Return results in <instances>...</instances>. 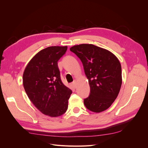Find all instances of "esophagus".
I'll return each instance as SVG.
<instances>
[{
    "label": "esophagus",
    "mask_w": 148,
    "mask_h": 148,
    "mask_svg": "<svg viewBox=\"0 0 148 148\" xmlns=\"http://www.w3.org/2000/svg\"><path fill=\"white\" fill-rule=\"evenodd\" d=\"M72 84L75 88H77V81H76V80H74L73 82L72 83Z\"/></svg>",
    "instance_id": "34e87169"
}]
</instances>
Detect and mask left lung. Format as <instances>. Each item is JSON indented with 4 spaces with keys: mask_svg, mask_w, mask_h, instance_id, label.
Instances as JSON below:
<instances>
[{
    "mask_svg": "<svg viewBox=\"0 0 148 148\" xmlns=\"http://www.w3.org/2000/svg\"><path fill=\"white\" fill-rule=\"evenodd\" d=\"M70 50L81 60L90 86L84 106L94 112L106 110L117 98L122 86L119 59L110 51L92 44H79Z\"/></svg>",
    "mask_w": 148,
    "mask_h": 148,
    "instance_id": "1",
    "label": "left lung"
}]
</instances>
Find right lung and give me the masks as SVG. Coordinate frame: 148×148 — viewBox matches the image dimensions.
<instances>
[{"label": "right lung", "instance_id": "add662e5", "mask_svg": "<svg viewBox=\"0 0 148 148\" xmlns=\"http://www.w3.org/2000/svg\"><path fill=\"white\" fill-rule=\"evenodd\" d=\"M67 46H52L37 53L23 75L25 90L30 101L43 114L56 117L68 109L72 91L62 82L57 62Z\"/></svg>", "mask_w": 148, "mask_h": 148}]
</instances>
